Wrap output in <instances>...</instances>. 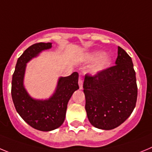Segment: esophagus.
Wrapping results in <instances>:
<instances>
[{
  "label": "esophagus",
  "mask_w": 152,
  "mask_h": 152,
  "mask_svg": "<svg viewBox=\"0 0 152 152\" xmlns=\"http://www.w3.org/2000/svg\"><path fill=\"white\" fill-rule=\"evenodd\" d=\"M83 81L82 78H79V89H82L83 88Z\"/></svg>",
  "instance_id": "1"
}]
</instances>
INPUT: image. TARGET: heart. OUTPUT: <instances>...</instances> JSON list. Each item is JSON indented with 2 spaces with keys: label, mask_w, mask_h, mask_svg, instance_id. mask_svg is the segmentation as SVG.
<instances>
[{
  "label": "heart",
  "mask_w": 152,
  "mask_h": 152,
  "mask_svg": "<svg viewBox=\"0 0 152 152\" xmlns=\"http://www.w3.org/2000/svg\"><path fill=\"white\" fill-rule=\"evenodd\" d=\"M91 59L93 60H98L102 58L101 61H99L97 66H95L93 73H98L100 71L103 70V69H106L107 67H108L109 65L110 64V59L108 57L104 56V53L102 51H96V52L93 53L91 56Z\"/></svg>",
  "instance_id": "1"
}]
</instances>
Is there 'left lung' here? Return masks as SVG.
I'll use <instances>...</instances> for the list:
<instances>
[{
  "instance_id": "left-lung-1",
  "label": "left lung",
  "mask_w": 152,
  "mask_h": 152,
  "mask_svg": "<svg viewBox=\"0 0 152 152\" xmlns=\"http://www.w3.org/2000/svg\"><path fill=\"white\" fill-rule=\"evenodd\" d=\"M114 66L95 76L86 74L83 83L86 110L96 128L113 129L131 115L136 107L138 88L132 58L118 47Z\"/></svg>"
}]
</instances>
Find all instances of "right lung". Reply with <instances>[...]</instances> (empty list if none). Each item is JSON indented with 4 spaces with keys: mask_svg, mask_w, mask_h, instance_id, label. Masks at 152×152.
<instances>
[{
    "mask_svg": "<svg viewBox=\"0 0 152 152\" xmlns=\"http://www.w3.org/2000/svg\"><path fill=\"white\" fill-rule=\"evenodd\" d=\"M51 47L50 42H40L28 47L17 60L12 78L11 95L17 113L34 129L45 132L54 130L62 125L68 102L79 88V74L74 72L69 76L59 78L55 91L48 99H34L28 95L23 85L26 64L42 50Z\"/></svg>",
    "mask_w": 152,
    "mask_h": 152,
    "instance_id": "add662e5",
    "label": "right lung"
}]
</instances>
